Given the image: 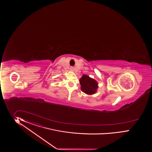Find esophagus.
Listing matches in <instances>:
<instances>
[{
	"mask_svg": "<svg viewBox=\"0 0 152 152\" xmlns=\"http://www.w3.org/2000/svg\"><path fill=\"white\" fill-rule=\"evenodd\" d=\"M70 69H71V71H74V68L73 67H71Z\"/></svg>",
	"mask_w": 152,
	"mask_h": 152,
	"instance_id": "esophagus-1",
	"label": "esophagus"
}]
</instances>
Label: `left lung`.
Here are the masks:
<instances>
[{"label":"left lung","mask_w":152,"mask_h":152,"mask_svg":"<svg viewBox=\"0 0 152 152\" xmlns=\"http://www.w3.org/2000/svg\"><path fill=\"white\" fill-rule=\"evenodd\" d=\"M80 83L82 91L90 95L95 94L99 87L96 81L87 75H83L80 78Z\"/></svg>","instance_id":"1"}]
</instances>
